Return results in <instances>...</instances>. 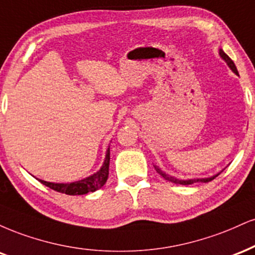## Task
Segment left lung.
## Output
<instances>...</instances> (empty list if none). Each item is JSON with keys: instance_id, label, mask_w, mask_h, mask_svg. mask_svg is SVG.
<instances>
[{"instance_id": "obj_1", "label": "left lung", "mask_w": 255, "mask_h": 255, "mask_svg": "<svg viewBox=\"0 0 255 255\" xmlns=\"http://www.w3.org/2000/svg\"><path fill=\"white\" fill-rule=\"evenodd\" d=\"M218 53H220L221 58H222L223 61L227 63V65H228V67L230 68V70H232L233 73L236 74V75H238V76H239V71H238V69H236L235 64H234V62H233L232 59H230V57H229L228 55H227V53L224 52V51H223L222 49H218ZM154 167H155V169H156V172H157L158 174H160L161 176H162L163 179H166L167 181L174 182V184H179V185H191V184H194V182H209V181L214 180V179L216 178L217 175H220V173L222 172V170H221V172H220V173H217V174H215V175H212V176H208V178L179 179V178H175V176H172V175L167 174L166 172H163V170L161 169L160 167H158V166H156V164H154Z\"/></svg>"}]
</instances>
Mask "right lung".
<instances>
[{"label":"right lung","mask_w":255,"mask_h":255,"mask_svg":"<svg viewBox=\"0 0 255 255\" xmlns=\"http://www.w3.org/2000/svg\"><path fill=\"white\" fill-rule=\"evenodd\" d=\"M109 168H110V146L106 150V156H105L103 166L94 174L87 176L82 180L74 182H50L38 179L45 186L52 188L57 192L70 194V196H77V194H86L88 192H95L106 184L107 178H109Z\"/></svg>","instance_id":"right-lung-1"}]
</instances>
